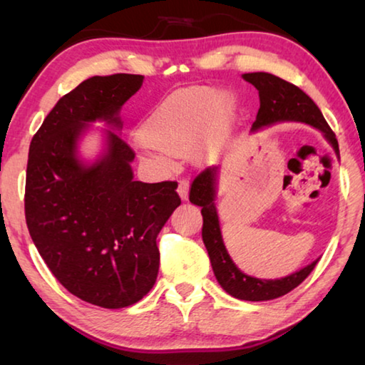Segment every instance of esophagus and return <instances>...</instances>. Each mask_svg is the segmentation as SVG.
Segmentation results:
<instances>
[{
    "mask_svg": "<svg viewBox=\"0 0 365 365\" xmlns=\"http://www.w3.org/2000/svg\"><path fill=\"white\" fill-rule=\"evenodd\" d=\"M177 191L178 195H180V197L183 201L188 200V191H190V182L187 180V178H180L178 180V187H177Z\"/></svg>",
    "mask_w": 365,
    "mask_h": 365,
    "instance_id": "34e87169",
    "label": "esophagus"
}]
</instances>
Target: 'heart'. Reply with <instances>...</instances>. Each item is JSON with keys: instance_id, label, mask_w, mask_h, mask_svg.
<instances>
[{"instance_id": "1", "label": "heart", "mask_w": 365, "mask_h": 365, "mask_svg": "<svg viewBox=\"0 0 365 365\" xmlns=\"http://www.w3.org/2000/svg\"><path fill=\"white\" fill-rule=\"evenodd\" d=\"M235 100L227 91L197 85L182 88L159 104L141 128V146L153 163L169 168L188 150L197 163L212 159L230 133Z\"/></svg>"}]
</instances>
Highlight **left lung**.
Segmentation results:
<instances>
[{"instance_id":"8db88e82","label":"left lung","mask_w":365,"mask_h":365,"mask_svg":"<svg viewBox=\"0 0 365 365\" xmlns=\"http://www.w3.org/2000/svg\"><path fill=\"white\" fill-rule=\"evenodd\" d=\"M246 82L256 86L259 91V106L252 132L257 128L272 125L277 122H304L319 128L330 141L333 150L338 153V141L329 123L324 119L317 104L298 86L267 72L243 73ZM215 185H217V168H207L195 177L190 188V201L201 207L202 214V242L207 250L214 275L220 287L233 298L243 301H269L280 298L294 289L307 279L319 262L306 265L294 274L279 280H264L243 274L228 256L224 240H222L219 215L215 209Z\"/></svg>"}]
</instances>
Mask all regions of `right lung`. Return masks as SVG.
Here are the masks:
<instances>
[{
    "instance_id": "obj_1",
    "label": "right lung",
    "mask_w": 365,
    "mask_h": 365,
    "mask_svg": "<svg viewBox=\"0 0 365 365\" xmlns=\"http://www.w3.org/2000/svg\"><path fill=\"white\" fill-rule=\"evenodd\" d=\"M143 76L86 78L64 95L34 135L26 178V220L43 261L61 285L90 304L120 309L153 288L156 238L180 206L177 182L133 180L135 153L108 130L106 153L86 165L77 143L90 122L120 128L119 110Z\"/></svg>"
}]
</instances>
